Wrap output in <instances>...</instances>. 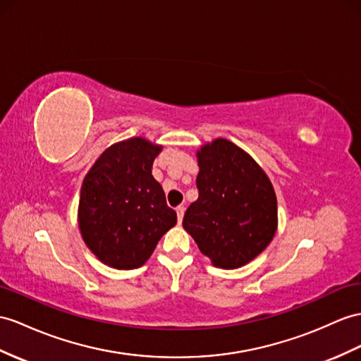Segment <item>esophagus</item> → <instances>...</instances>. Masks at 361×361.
I'll list each match as a JSON object with an SVG mask.
<instances>
[{"mask_svg":"<svg viewBox=\"0 0 361 361\" xmlns=\"http://www.w3.org/2000/svg\"><path fill=\"white\" fill-rule=\"evenodd\" d=\"M176 213H178V221L182 222L183 213H185V208H183V207H178V208H176Z\"/></svg>","mask_w":361,"mask_h":361,"instance_id":"34e87169","label":"esophagus"}]
</instances>
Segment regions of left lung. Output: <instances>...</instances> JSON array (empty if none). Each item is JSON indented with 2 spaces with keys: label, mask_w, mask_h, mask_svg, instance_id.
Listing matches in <instances>:
<instances>
[{
  "label": "left lung",
  "mask_w": 361,
  "mask_h": 361,
  "mask_svg": "<svg viewBox=\"0 0 361 361\" xmlns=\"http://www.w3.org/2000/svg\"><path fill=\"white\" fill-rule=\"evenodd\" d=\"M197 159L199 197L183 216V228L216 267L247 265L276 234L274 188L252 157L226 139L202 147Z\"/></svg>",
  "instance_id": "obj_1"
}]
</instances>
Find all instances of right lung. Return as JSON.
Returning <instances> with one entry per match:
<instances>
[{"mask_svg":"<svg viewBox=\"0 0 361 361\" xmlns=\"http://www.w3.org/2000/svg\"><path fill=\"white\" fill-rule=\"evenodd\" d=\"M162 147L131 137L105 150L87 173L79 197V230L87 247L118 269L142 267L178 222L152 174Z\"/></svg>","mask_w":361,"mask_h":361,"instance_id":"obj_1","label":"right lung"}]
</instances>
